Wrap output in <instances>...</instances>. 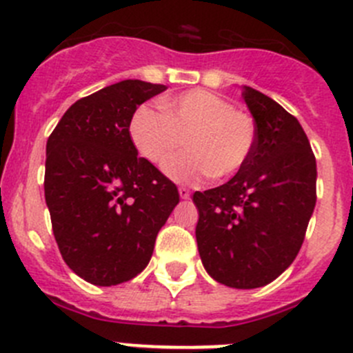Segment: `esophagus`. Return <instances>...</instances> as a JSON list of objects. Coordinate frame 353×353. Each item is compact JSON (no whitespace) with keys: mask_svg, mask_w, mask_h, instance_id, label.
Returning <instances> with one entry per match:
<instances>
[{"mask_svg":"<svg viewBox=\"0 0 353 353\" xmlns=\"http://www.w3.org/2000/svg\"><path fill=\"white\" fill-rule=\"evenodd\" d=\"M190 190H188V188H184V186H181L179 188V196L183 198V200H188V198H190Z\"/></svg>","mask_w":353,"mask_h":353,"instance_id":"esophagus-1","label":"esophagus"}]
</instances>
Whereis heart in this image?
<instances>
[{"label": "heart", "mask_w": 353, "mask_h": 353, "mask_svg": "<svg viewBox=\"0 0 353 353\" xmlns=\"http://www.w3.org/2000/svg\"><path fill=\"white\" fill-rule=\"evenodd\" d=\"M162 110L143 105L129 124L132 145L143 159L163 167L181 146L188 153L174 160L167 174L179 183L203 177L225 179L238 174L255 150L256 129L248 114L219 94L193 90L162 101Z\"/></svg>", "instance_id": "obj_1"}]
</instances>
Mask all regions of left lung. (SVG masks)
Returning <instances> with one entry per match:
<instances>
[{
    "label": "left lung",
    "instance_id": "left-lung-1",
    "mask_svg": "<svg viewBox=\"0 0 353 353\" xmlns=\"http://www.w3.org/2000/svg\"><path fill=\"white\" fill-rule=\"evenodd\" d=\"M256 141L232 179L196 191L203 268L238 290L269 285L292 265L316 207L317 167L300 122L272 98L243 85Z\"/></svg>",
    "mask_w": 353,
    "mask_h": 353
}]
</instances>
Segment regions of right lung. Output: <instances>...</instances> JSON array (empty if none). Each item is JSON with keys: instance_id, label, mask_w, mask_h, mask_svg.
Returning <instances> with one entry per match:
<instances>
[{"instance_id": "1", "label": "right lung", "mask_w": 353, "mask_h": 353, "mask_svg": "<svg viewBox=\"0 0 353 353\" xmlns=\"http://www.w3.org/2000/svg\"><path fill=\"white\" fill-rule=\"evenodd\" d=\"M167 90L128 79L75 101L46 143L44 198L57 245L84 281L136 278L179 203L176 184L138 157L129 136L136 108Z\"/></svg>"}]
</instances>
